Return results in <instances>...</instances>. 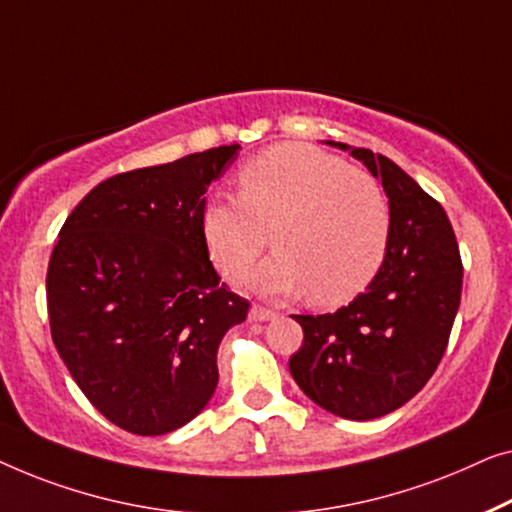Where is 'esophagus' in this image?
<instances>
[{"label":"esophagus","instance_id":"34e87169","mask_svg":"<svg viewBox=\"0 0 512 512\" xmlns=\"http://www.w3.org/2000/svg\"><path fill=\"white\" fill-rule=\"evenodd\" d=\"M276 311H271V308H264V306H259V304H255L253 308H250V320H255V322H266V320H273L276 318Z\"/></svg>","mask_w":512,"mask_h":512}]
</instances>
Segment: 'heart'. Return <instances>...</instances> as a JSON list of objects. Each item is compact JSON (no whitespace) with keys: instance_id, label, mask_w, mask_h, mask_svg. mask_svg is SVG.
Segmentation results:
<instances>
[{"instance_id":"obj_1","label":"heart","mask_w":512,"mask_h":512,"mask_svg":"<svg viewBox=\"0 0 512 512\" xmlns=\"http://www.w3.org/2000/svg\"><path fill=\"white\" fill-rule=\"evenodd\" d=\"M390 201L366 171L306 143H278L239 171V197L213 194L201 234L215 266L241 276L269 246L278 253L250 276L266 294L320 306L355 299L376 278L390 243Z\"/></svg>"}]
</instances>
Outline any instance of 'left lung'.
Returning a JSON list of instances; mask_svg holds the SVG:
<instances>
[{"label": "left lung", "instance_id": "left-lung-1", "mask_svg": "<svg viewBox=\"0 0 512 512\" xmlns=\"http://www.w3.org/2000/svg\"><path fill=\"white\" fill-rule=\"evenodd\" d=\"M383 183L390 243L376 278L348 306L294 315L304 343L290 357L301 392L345 420L401 408L434 376L462 299V257L443 206L385 155L327 141Z\"/></svg>", "mask_w": 512, "mask_h": 512}]
</instances>
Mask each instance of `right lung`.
Listing matches in <instances>:
<instances>
[{
    "mask_svg": "<svg viewBox=\"0 0 512 512\" xmlns=\"http://www.w3.org/2000/svg\"><path fill=\"white\" fill-rule=\"evenodd\" d=\"M241 146L106 178L60 229L48 262L50 334L106 420L160 436L197 417L218 387V345L248 315L201 234L208 185Z\"/></svg>",
    "mask_w": 512,
    "mask_h": 512,
    "instance_id": "right-lung-1",
    "label": "right lung"
}]
</instances>
